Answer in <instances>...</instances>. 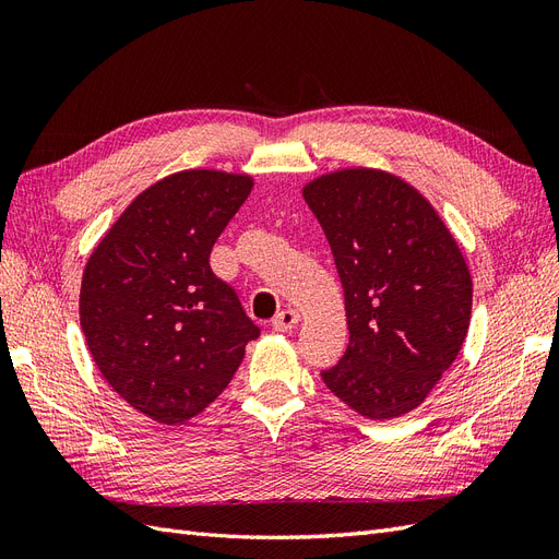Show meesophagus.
I'll use <instances>...</instances> for the list:
<instances>
[{
    "label": "esophagus",
    "instance_id": "esophagus-1",
    "mask_svg": "<svg viewBox=\"0 0 559 559\" xmlns=\"http://www.w3.org/2000/svg\"><path fill=\"white\" fill-rule=\"evenodd\" d=\"M298 321H300V314L294 310V308H286V310H282L275 319H273V329L275 331H292V329H296L298 326Z\"/></svg>",
    "mask_w": 559,
    "mask_h": 559
}]
</instances>
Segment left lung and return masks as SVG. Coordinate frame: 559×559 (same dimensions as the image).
Here are the masks:
<instances>
[{"label": "left lung", "instance_id": "left-lung-1", "mask_svg": "<svg viewBox=\"0 0 559 559\" xmlns=\"http://www.w3.org/2000/svg\"><path fill=\"white\" fill-rule=\"evenodd\" d=\"M345 292L349 345L326 386L368 419L415 411L462 349L473 284L462 249L415 186L347 167L302 186Z\"/></svg>", "mask_w": 559, "mask_h": 559}]
</instances>
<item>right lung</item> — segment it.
Returning <instances> with one entry per match:
<instances>
[{
	"mask_svg": "<svg viewBox=\"0 0 559 559\" xmlns=\"http://www.w3.org/2000/svg\"><path fill=\"white\" fill-rule=\"evenodd\" d=\"M249 175L183 170L151 183L83 270L79 317L93 361L134 411L183 425L224 392L259 326L210 267Z\"/></svg>",
	"mask_w": 559,
	"mask_h": 559,
	"instance_id": "add662e5",
	"label": "right lung"
}]
</instances>
